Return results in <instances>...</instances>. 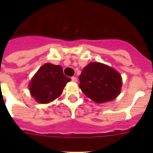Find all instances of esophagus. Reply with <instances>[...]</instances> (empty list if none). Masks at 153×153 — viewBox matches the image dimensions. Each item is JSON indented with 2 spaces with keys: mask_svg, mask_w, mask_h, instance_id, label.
<instances>
[{
  "mask_svg": "<svg viewBox=\"0 0 153 153\" xmlns=\"http://www.w3.org/2000/svg\"><path fill=\"white\" fill-rule=\"evenodd\" d=\"M71 80L73 82H76L77 81H78V79H77L76 77H72L71 78Z\"/></svg>",
  "mask_w": 153,
  "mask_h": 153,
  "instance_id": "obj_1",
  "label": "esophagus"
}]
</instances>
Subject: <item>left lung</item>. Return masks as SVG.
Wrapping results in <instances>:
<instances>
[{
  "instance_id": "obj_1",
  "label": "left lung",
  "mask_w": 153,
  "mask_h": 153,
  "mask_svg": "<svg viewBox=\"0 0 153 153\" xmlns=\"http://www.w3.org/2000/svg\"><path fill=\"white\" fill-rule=\"evenodd\" d=\"M79 87L97 103L114 100L121 92L122 80L118 72L100 62H91L79 75Z\"/></svg>"
}]
</instances>
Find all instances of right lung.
I'll return each instance as SVG.
<instances>
[{"instance_id":"1","label":"right lung","mask_w":153,"mask_h":153,"mask_svg":"<svg viewBox=\"0 0 153 153\" xmlns=\"http://www.w3.org/2000/svg\"><path fill=\"white\" fill-rule=\"evenodd\" d=\"M71 79L65 76L59 65L45 63L32 78L29 91L36 102L45 104L59 97Z\"/></svg>"}]
</instances>
